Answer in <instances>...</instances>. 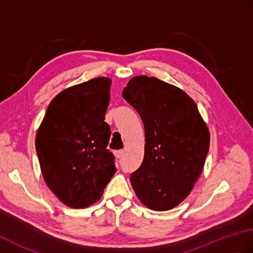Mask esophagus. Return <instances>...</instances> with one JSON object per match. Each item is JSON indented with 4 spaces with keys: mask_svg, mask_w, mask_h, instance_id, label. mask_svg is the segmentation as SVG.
Wrapping results in <instances>:
<instances>
[{
    "mask_svg": "<svg viewBox=\"0 0 253 253\" xmlns=\"http://www.w3.org/2000/svg\"><path fill=\"white\" fill-rule=\"evenodd\" d=\"M114 154L117 158H121L123 157V155H124V150H119V151H115Z\"/></svg>",
    "mask_w": 253,
    "mask_h": 253,
    "instance_id": "esophagus-1",
    "label": "esophagus"
}]
</instances>
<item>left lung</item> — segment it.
I'll return each instance as SVG.
<instances>
[{"mask_svg": "<svg viewBox=\"0 0 253 253\" xmlns=\"http://www.w3.org/2000/svg\"><path fill=\"white\" fill-rule=\"evenodd\" d=\"M144 125L141 166L130 182L141 203L172 209L192 191L209 151V131L195 102L180 88L156 78L136 76L123 90Z\"/></svg>", "mask_w": 253, "mask_h": 253, "instance_id": "obj_1", "label": "left lung"}]
</instances>
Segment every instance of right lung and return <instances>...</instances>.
<instances>
[{"label":"right lung","mask_w":253,"mask_h":253,"mask_svg":"<svg viewBox=\"0 0 253 253\" xmlns=\"http://www.w3.org/2000/svg\"><path fill=\"white\" fill-rule=\"evenodd\" d=\"M110 87V79L97 78L64 89L51 100L38 130L35 149L44 180L69 207L99 201L116 171L104 122Z\"/></svg>","instance_id":"right-lung-1"}]
</instances>
